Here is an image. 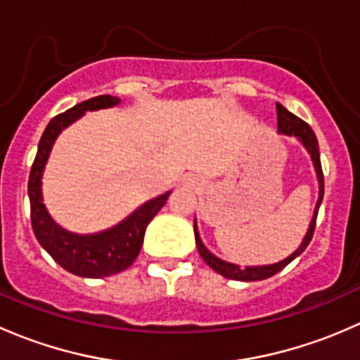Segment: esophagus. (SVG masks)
<instances>
[{
	"label": "esophagus",
	"mask_w": 360,
	"mask_h": 360,
	"mask_svg": "<svg viewBox=\"0 0 360 360\" xmlns=\"http://www.w3.org/2000/svg\"><path fill=\"white\" fill-rule=\"evenodd\" d=\"M191 183H195V181H191V179H186V184H191Z\"/></svg>",
	"instance_id": "1"
}]
</instances>
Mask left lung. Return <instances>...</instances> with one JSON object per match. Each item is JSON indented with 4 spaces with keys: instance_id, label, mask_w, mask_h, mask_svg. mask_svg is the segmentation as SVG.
Returning a JSON list of instances; mask_svg holds the SVG:
<instances>
[{
    "instance_id": "1",
    "label": "left lung",
    "mask_w": 360,
    "mask_h": 360,
    "mask_svg": "<svg viewBox=\"0 0 360 360\" xmlns=\"http://www.w3.org/2000/svg\"><path fill=\"white\" fill-rule=\"evenodd\" d=\"M277 120H278V134L282 136H289V137H296L301 144H303L304 150L308 151L310 155L311 162H314V169L315 174H317V181H319V198L317 203H315V210L314 216H311L310 224H308V230L304 233L303 240H301L300 248L294 250L292 254H289L288 257H284L278 263H271V264H261V266H240V264L230 263V261H224L221 257L214 256L209 249L203 245L200 233H198V226H197V219L193 223V230H195V240H197V248L198 252H200L202 259L212 268L216 274L223 275V277L231 278V281H240V282H254V281H264V278L271 277V275L278 274L281 270H284L292 259H296L304 249L308 248L310 244L311 237H314V230H315V221H317V214H319V207H321L322 198H324V176H322V167H321V153H319V143L317 137H315L314 130L308 123H304L303 120L294 116L291 111L285 110L282 104L277 103Z\"/></svg>"
}]
</instances>
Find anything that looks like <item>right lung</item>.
Listing matches in <instances>:
<instances>
[{"mask_svg":"<svg viewBox=\"0 0 360 360\" xmlns=\"http://www.w3.org/2000/svg\"><path fill=\"white\" fill-rule=\"evenodd\" d=\"M118 104V97L97 96L76 104L71 110L50 120L39 139L38 153L29 174L27 193L29 202H31L32 231L39 245L53 257V261H57L69 274L78 275V277L103 278L129 268L143 248L144 231L148 224L165 205L167 198L172 193V191H167V193L158 195L157 198H151L137 207L130 216H127L115 226L89 235L72 233L57 224L49 214V209L43 203L41 179L59 134L76 120L82 118L86 111L106 110Z\"/></svg>","mask_w":360,"mask_h":360,"instance_id":"right-lung-1","label":"right lung"}]
</instances>
